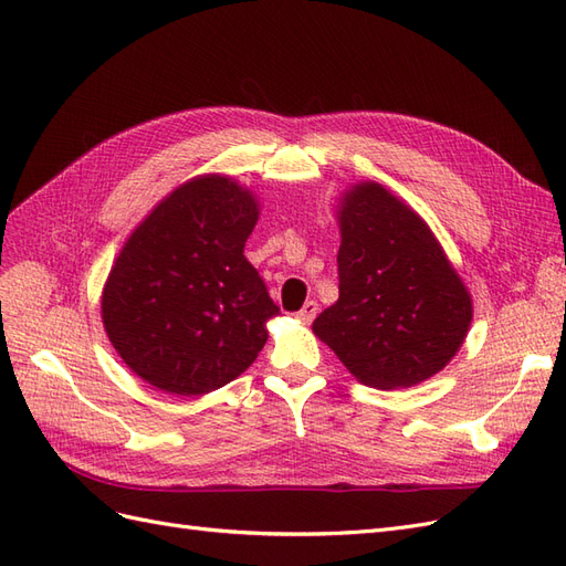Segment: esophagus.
I'll list each match as a JSON object with an SVG mask.
<instances>
[{
	"mask_svg": "<svg viewBox=\"0 0 566 566\" xmlns=\"http://www.w3.org/2000/svg\"><path fill=\"white\" fill-rule=\"evenodd\" d=\"M316 314H318V304L316 302H306L304 306H302V310L297 312V318L302 321V323H312L314 318H316Z\"/></svg>",
	"mask_w": 566,
	"mask_h": 566,
	"instance_id": "esophagus-1",
	"label": "esophagus"
}]
</instances>
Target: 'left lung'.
I'll return each mask as SVG.
<instances>
[{
  "instance_id": "obj_1",
  "label": "left lung",
  "mask_w": 566,
  "mask_h": 566,
  "mask_svg": "<svg viewBox=\"0 0 566 566\" xmlns=\"http://www.w3.org/2000/svg\"><path fill=\"white\" fill-rule=\"evenodd\" d=\"M339 297L314 321L354 378L403 389L449 366L472 323V295L427 221L378 181L335 205Z\"/></svg>"
}]
</instances>
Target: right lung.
Wrapping results in <instances>:
<instances>
[{"mask_svg": "<svg viewBox=\"0 0 566 566\" xmlns=\"http://www.w3.org/2000/svg\"><path fill=\"white\" fill-rule=\"evenodd\" d=\"M260 198L229 175L169 191L117 252L101 290L113 349L150 387L202 397L245 373L279 316L243 248Z\"/></svg>", "mask_w": 566, "mask_h": 566, "instance_id": "obj_1", "label": "right lung"}]
</instances>
